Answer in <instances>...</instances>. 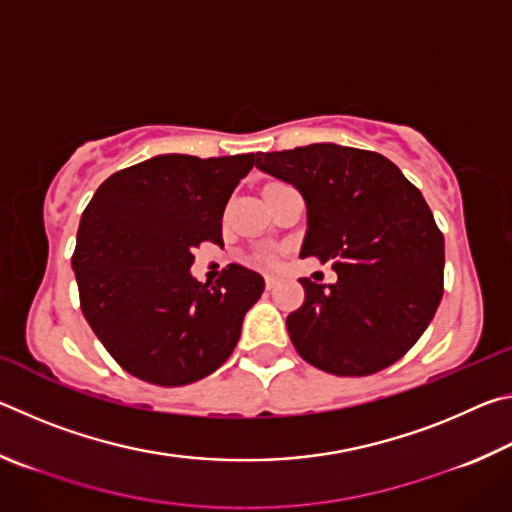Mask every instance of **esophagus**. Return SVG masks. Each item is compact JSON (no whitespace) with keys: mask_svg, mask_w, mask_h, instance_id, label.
Returning a JSON list of instances; mask_svg holds the SVG:
<instances>
[{"mask_svg":"<svg viewBox=\"0 0 512 512\" xmlns=\"http://www.w3.org/2000/svg\"><path fill=\"white\" fill-rule=\"evenodd\" d=\"M277 284H280V277H277V275H266V289L268 291L275 289Z\"/></svg>","mask_w":512,"mask_h":512,"instance_id":"esophagus-1","label":"esophagus"}]
</instances>
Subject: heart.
I'll use <instances>...</instances> for the list:
<instances>
[{"label":"heart","mask_w":512,"mask_h":512,"mask_svg":"<svg viewBox=\"0 0 512 512\" xmlns=\"http://www.w3.org/2000/svg\"><path fill=\"white\" fill-rule=\"evenodd\" d=\"M257 262H268V257H266V255H259Z\"/></svg>","instance_id":"b5f03b06"}]
</instances>
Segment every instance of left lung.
<instances>
[{"instance_id":"obj_1","label":"left lung","mask_w":512,"mask_h":512,"mask_svg":"<svg viewBox=\"0 0 512 512\" xmlns=\"http://www.w3.org/2000/svg\"><path fill=\"white\" fill-rule=\"evenodd\" d=\"M255 164L305 198L300 257L336 271L334 284L300 280L305 302L287 318L300 357L341 377L404 357L443 298L445 239L422 194L384 155L332 142L257 153Z\"/></svg>"}]
</instances>
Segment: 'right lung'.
<instances>
[{
	"mask_svg": "<svg viewBox=\"0 0 512 512\" xmlns=\"http://www.w3.org/2000/svg\"><path fill=\"white\" fill-rule=\"evenodd\" d=\"M253 164L255 153L155 155L112 173L85 207L72 257L83 316L137 379L192 384L235 350L264 277L230 264L203 284L189 268L198 244H223V210Z\"/></svg>",
	"mask_w": 512,
	"mask_h": 512,
	"instance_id": "1",
	"label": "right lung"
}]
</instances>
